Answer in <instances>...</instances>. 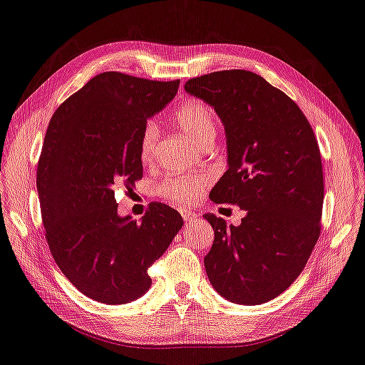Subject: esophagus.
I'll list each match as a JSON object with an SVG mask.
<instances>
[{"instance_id": "1", "label": "esophagus", "mask_w": 365, "mask_h": 365, "mask_svg": "<svg viewBox=\"0 0 365 365\" xmlns=\"http://www.w3.org/2000/svg\"><path fill=\"white\" fill-rule=\"evenodd\" d=\"M180 213H182V216H183V219H185L186 224H187V222H192V220H195V219L198 217L195 213H192V212H187V210H182Z\"/></svg>"}]
</instances>
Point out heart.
<instances>
[{"label":"heart","instance_id":"obj_1","mask_svg":"<svg viewBox=\"0 0 365 365\" xmlns=\"http://www.w3.org/2000/svg\"><path fill=\"white\" fill-rule=\"evenodd\" d=\"M174 122L186 137L192 138L200 146L205 141L213 140L216 135V118L213 110L200 100L186 101L174 115ZM158 137H160V130L156 122H146L138 143L141 163L150 164L153 161ZM205 185H207L205 178H170L163 182L160 194L163 198L171 201L191 204L204 192Z\"/></svg>","mask_w":365,"mask_h":365}]
</instances>
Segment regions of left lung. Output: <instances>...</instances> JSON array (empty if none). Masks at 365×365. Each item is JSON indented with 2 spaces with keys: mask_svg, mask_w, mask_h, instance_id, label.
Masks as SVG:
<instances>
[{
  "mask_svg": "<svg viewBox=\"0 0 365 365\" xmlns=\"http://www.w3.org/2000/svg\"><path fill=\"white\" fill-rule=\"evenodd\" d=\"M185 91L212 106L225 130L228 170L210 200L246 212L239 227L202 215L215 230L205 273L231 303H267L304 270L319 239L324 174L318 141L288 95L252 71L204 74L187 81Z\"/></svg>",
  "mask_w": 365,
  "mask_h": 365,
  "instance_id": "8db88e82",
  "label": "left lung"
}]
</instances>
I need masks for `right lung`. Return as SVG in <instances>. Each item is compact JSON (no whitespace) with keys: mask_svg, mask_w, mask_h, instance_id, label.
<instances>
[{"mask_svg":"<svg viewBox=\"0 0 365 365\" xmlns=\"http://www.w3.org/2000/svg\"><path fill=\"white\" fill-rule=\"evenodd\" d=\"M179 83L101 73L62 103L47 126L37 168L46 240L64 276L100 303L145 295L149 267L183 225L180 213L161 202L140 222L119 216L115 198L118 187L131 189L143 176L140 134Z\"/></svg>","mask_w":365,"mask_h":365,"instance_id":"obj_1","label":"right lung"}]
</instances>
